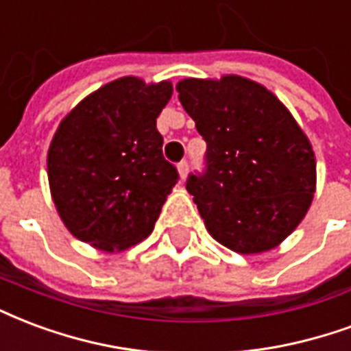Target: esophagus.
I'll return each mask as SVG.
<instances>
[{
    "label": "esophagus",
    "instance_id": "esophagus-1",
    "mask_svg": "<svg viewBox=\"0 0 351 351\" xmlns=\"http://www.w3.org/2000/svg\"><path fill=\"white\" fill-rule=\"evenodd\" d=\"M188 171H189V165H188V162H180L178 163V175H180V178H186V176H188Z\"/></svg>",
    "mask_w": 351,
    "mask_h": 351
}]
</instances>
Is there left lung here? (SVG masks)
Segmentation results:
<instances>
[{
	"label": "left lung",
	"instance_id": "left-lung-1",
	"mask_svg": "<svg viewBox=\"0 0 351 351\" xmlns=\"http://www.w3.org/2000/svg\"><path fill=\"white\" fill-rule=\"evenodd\" d=\"M176 90L206 141V169L186 188L208 232L241 255L277 247L313 202L307 136L271 90L247 77H186Z\"/></svg>",
	"mask_w": 351,
	"mask_h": 351
}]
</instances>
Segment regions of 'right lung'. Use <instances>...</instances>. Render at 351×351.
Returning <instances> with one entry per match:
<instances>
[{"mask_svg":"<svg viewBox=\"0 0 351 351\" xmlns=\"http://www.w3.org/2000/svg\"><path fill=\"white\" fill-rule=\"evenodd\" d=\"M171 95V82L119 77L61 121L48 150V180L57 212L77 240L113 253L152 232L178 180L156 128Z\"/></svg>","mask_w":351,"mask_h":351,"instance_id":"add662e5","label":"right lung"}]
</instances>
